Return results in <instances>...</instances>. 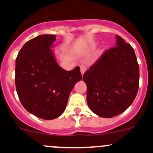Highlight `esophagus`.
Wrapping results in <instances>:
<instances>
[{
	"label": "esophagus",
	"mask_w": 153,
	"mask_h": 153,
	"mask_svg": "<svg viewBox=\"0 0 153 153\" xmlns=\"http://www.w3.org/2000/svg\"><path fill=\"white\" fill-rule=\"evenodd\" d=\"M85 70H86V68H85V66H84V65H80V73H81L82 75L84 74Z\"/></svg>",
	"instance_id": "1"
}]
</instances>
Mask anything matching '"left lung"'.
I'll list each match as a JSON object with an SVG mask.
<instances>
[{
	"mask_svg": "<svg viewBox=\"0 0 153 153\" xmlns=\"http://www.w3.org/2000/svg\"><path fill=\"white\" fill-rule=\"evenodd\" d=\"M115 47L107 49L83 76L87 103L100 117H112L133 103L139 85V68L134 48L117 36Z\"/></svg>",
	"mask_w": 153,
	"mask_h": 153,
	"instance_id": "obj_1",
	"label": "left lung"
}]
</instances>
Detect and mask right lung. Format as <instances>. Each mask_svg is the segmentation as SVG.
<instances>
[{"mask_svg":"<svg viewBox=\"0 0 153 153\" xmlns=\"http://www.w3.org/2000/svg\"><path fill=\"white\" fill-rule=\"evenodd\" d=\"M54 35L30 40L16 59L15 84L23 107L33 115L52 120L63 113L69 96L82 79L80 68L70 71L59 66L51 49Z\"/></svg>","mask_w":153,"mask_h":153,"instance_id":"add662e5","label":"right lung"}]
</instances>
